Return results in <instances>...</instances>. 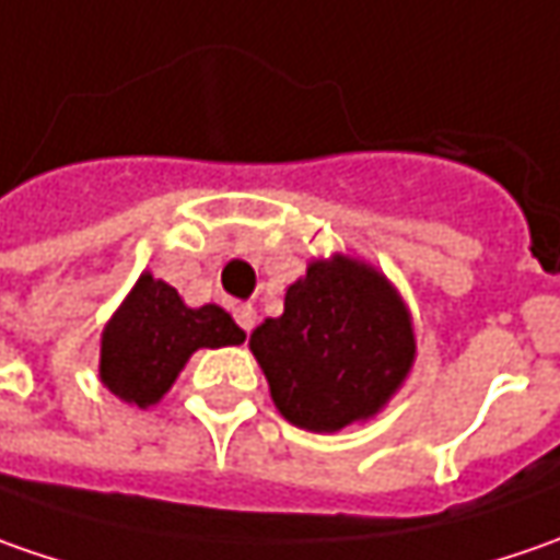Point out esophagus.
Listing matches in <instances>:
<instances>
[{"mask_svg":"<svg viewBox=\"0 0 560 560\" xmlns=\"http://www.w3.org/2000/svg\"><path fill=\"white\" fill-rule=\"evenodd\" d=\"M233 317H236V324H240L246 334L252 330V327H255V308H252L248 302H240V305L233 308Z\"/></svg>","mask_w":560,"mask_h":560,"instance_id":"esophagus-1","label":"esophagus"}]
</instances>
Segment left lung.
<instances>
[{"instance_id":"left-lung-1","label":"left lung","mask_w":560,"mask_h":560,"mask_svg":"<svg viewBox=\"0 0 560 560\" xmlns=\"http://www.w3.org/2000/svg\"><path fill=\"white\" fill-rule=\"evenodd\" d=\"M248 349L292 427L339 433L389 405L415 368L418 336L389 277L336 252L308 261L283 314L258 324Z\"/></svg>"}]
</instances>
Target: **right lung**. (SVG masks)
<instances>
[{"label":"right lung","mask_w":560,"mask_h":560,"mask_svg":"<svg viewBox=\"0 0 560 560\" xmlns=\"http://www.w3.org/2000/svg\"><path fill=\"white\" fill-rule=\"evenodd\" d=\"M246 334L221 305L189 308L149 270L108 317L98 339V380L120 401L152 408L199 349L240 346Z\"/></svg>","instance_id":"obj_1"}]
</instances>
